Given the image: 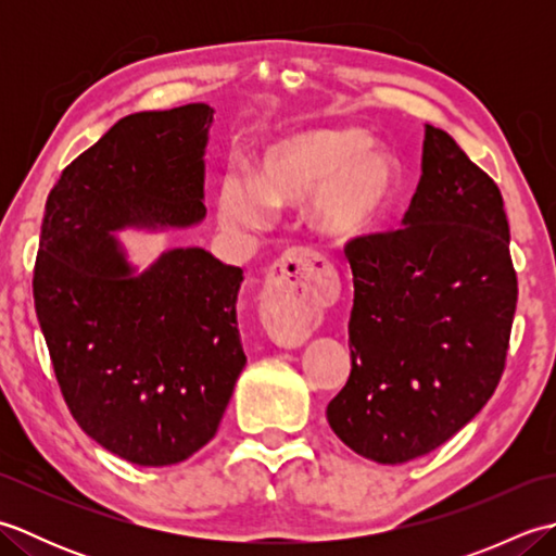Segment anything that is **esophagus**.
<instances>
[{"instance_id":"1","label":"esophagus","mask_w":556,"mask_h":556,"mask_svg":"<svg viewBox=\"0 0 556 556\" xmlns=\"http://www.w3.org/2000/svg\"><path fill=\"white\" fill-rule=\"evenodd\" d=\"M320 287L315 281L311 253H291L267 281L260 301V320L279 346L296 349L320 323Z\"/></svg>"}]
</instances>
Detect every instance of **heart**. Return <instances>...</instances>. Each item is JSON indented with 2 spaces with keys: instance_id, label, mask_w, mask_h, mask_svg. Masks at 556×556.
Returning <instances> with one entry per match:
<instances>
[{
  "instance_id": "b5f03b06",
  "label": "heart",
  "mask_w": 556,
  "mask_h": 556,
  "mask_svg": "<svg viewBox=\"0 0 556 556\" xmlns=\"http://www.w3.org/2000/svg\"><path fill=\"white\" fill-rule=\"evenodd\" d=\"M394 155L361 128H317L271 143L257 160L255 179L231 172L217 195L219 222L243 231L263 227L269 207L301 205L317 233L351 241L380 227L401 198Z\"/></svg>"
}]
</instances>
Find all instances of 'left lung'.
I'll return each instance as SVG.
<instances>
[{"mask_svg":"<svg viewBox=\"0 0 556 556\" xmlns=\"http://www.w3.org/2000/svg\"><path fill=\"white\" fill-rule=\"evenodd\" d=\"M401 224L344 248L351 375L327 406L341 442L392 466L430 454L488 404L518 299L497 184L430 124Z\"/></svg>","mask_w":556,"mask_h":556,"instance_id":"obj_1","label":"left lung"}]
</instances>
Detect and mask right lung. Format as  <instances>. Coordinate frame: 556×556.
Masks as SVG:
<instances>
[{
  "label": "right lung",
  "mask_w": 556,
  "mask_h": 556,
  "mask_svg": "<svg viewBox=\"0 0 556 556\" xmlns=\"http://www.w3.org/2000/svg\"><path fill=\"white\" fill-rule=\"evenodd\" d=\"M215 110L195 102L116 122L47 195L33 299L71 416L108 452L172 466L215 437L245 365L243 269L172 248L146 271L110 231L205 217Z\"/></svg>",
  "instance_id": "right-lung-1"
}]
</instances>
